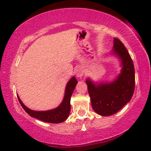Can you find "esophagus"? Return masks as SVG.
<instances>
[{
  "instance_id": "1",
  "label": "esophagus",
  "mask_w": 151,
  "mask_h": 151,
  "mask_svg": "<svg viewBox=\"0 0 151 151\" xmlns=\"http://www.w3.org/2000/svg\"><path fill=\"white\" fill-rule=\"evenodd\" d=\"M84 73H85V70L82 68H79L76 70V76L78 78H81L82 76L84 75Z\"/></svg>"
}]
</instances>
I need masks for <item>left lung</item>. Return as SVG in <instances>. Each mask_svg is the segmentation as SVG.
<instances>
[{"instance_id": "obj_1", "label": "left lung", "mask_w": 151, "mask_h": 151, "mask_svg": "<svg viewBox=\"0 0 151 151\" xmlns=\"http://www.w3.org/2000/svg\"><path fill=\"white\" fill-rule=\"evenodd\" d=\"M111 53L121 60V73L111 83L96 84L86 80L93 110L101 116H111L120 110L131 100L135 85L133 62L128 50L119 39H114Z\"/></svg>"}]
</instances>
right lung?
<instances>
[{"label": "right lung", "instance_id": "right-lung-1", "mask_svg": "<svg viewBox=\"0 0 151 151\" xmlns=\"http://www.w3.org/2000/svg\"><path fill=\"white\" fill-rule=\"evenodd\" d=\"M78 81L76 78L72 77L68 82L67 85L66 86L65 93H64V97L61 104L56 108L50 109V110L47 111H35L29 109L22 103L21 101L20 98L19 96L18 97L19 101L23 109L26 111L30 116L35 118L39 120L44 121L46 123H60L63 122L68 118L69 115L70 111H71V104H70V101H71V97L73 93L74 89H75L76 85H77Z\"/></svg>", "mask_w": 151, "mask_h": 151}]
</instances>
